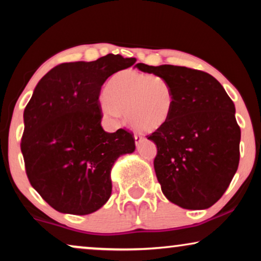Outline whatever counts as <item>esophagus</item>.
<instances>
[{
    "instance_id": "1",
    "label": "esophagus",
    "mask_w": 261,
    "mask_h": 261,
    "mask_svg": "<svg viewBox=\"0 0 261 261\" xmlns=\"http://www.w3.org/2000/svg\"><path fill=\"white\" fill-rule=\"evenodd\" d=\"M134 139H135V144L139 145L144 138H142V135H140V134H134Z\"/></svg>"
}]
</instances>
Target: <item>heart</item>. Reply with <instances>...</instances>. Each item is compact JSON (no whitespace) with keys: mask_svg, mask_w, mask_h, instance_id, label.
<instances>
[{"mask_svg":"<svg viewBox=\"0 0 261 261\" xmlns=\"http://www.w3.org/2000/svg\"><path fill=\"white\" fill-rule=\"evenodd\" d=\"M103 113L121 120L127 113L135 129L154 132L169 122L174 112V94L164 78L126 70L116 73L101 96Z\"/></svg>","mask_w":261,"mask_h":261,"instance_id":"1","label":"heart"}]
</instances>
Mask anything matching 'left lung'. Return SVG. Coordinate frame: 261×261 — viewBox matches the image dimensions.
I'll return each mask as SVG.
<instances>
[{"label":"left lung","instance_id":"1","mask_svg":"<svg viewBox=\"0 0 261 261\" xmlns=\"http://www.w3.org/2000/svg\"><path fill=\"white\" fill-rule=\"evenodd\" d=\"M135 66L164 78L174 94L169 122L147 135L156 145L153 164L163 194L180 208H210L229 187L240 160L241 130L233 101L203 71L142 63Z\"/></svg>","mask_w":261,"mask_h":261}]
</instances>
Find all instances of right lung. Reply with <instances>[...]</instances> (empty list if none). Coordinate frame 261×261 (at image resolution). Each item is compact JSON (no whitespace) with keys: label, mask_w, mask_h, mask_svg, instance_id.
Listing matches in <instances>:
<instances>
[{"label":"right lung","mask_w":261,"mask_h":261,"mask_svg":"<svg viewBox=\"0 0 261 261\" xmlns=\"http://www.w3.org/2000/svg\"><path fill=\"white\" fill-rule=\"evenodd\" d=\"M135 62L109 53L94 62L63 63L35 87L23 112L21 152L31 185L57 212L98 210L112 195L114 163L134 152L132 132L103 130L98 98L107 78Z\"/></svg>","instance_id":"add662e5"}]
</instances>
